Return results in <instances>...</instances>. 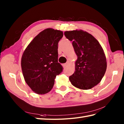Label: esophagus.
Segmentation results:
<instances>
[{
    "label": "esophagus",
    "mask_w": 124,
    "mask_h": 124,
    "mask_svg": "<svg viewBox=\"0 0 124 124\" xmlns=\"http://www.w3.org/2000/svg\"><path fill=\"white\" fill-rule=\"evenodd\" d=\"M67 63H65V64H64L63 65V68H66L67 67Z\"/></svg>",
    "instance_id": "esophagus-1"
}]
</instances>
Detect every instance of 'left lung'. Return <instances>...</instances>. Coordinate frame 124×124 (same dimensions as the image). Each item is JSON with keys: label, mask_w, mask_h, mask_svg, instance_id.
Segmentation results:
<instances>
[{"label": "left lung", "mask_w": 124, "mask_h": 124, "mask_svg": "<svg viewBox=\"0 0 124 124\" xmlns=\"http://www.w3.org/2000/svg\"><path fill=\"white\" fill-rule=\"evenodd\" d=\"M67 39L72 41L77 60L75 71L69 77L73 86L89 89L97 85L106 73L107 60L102 46L90 33L81 30L65 31Z\"/></svg>", "instance_id": "obj_1"}]
</instances>
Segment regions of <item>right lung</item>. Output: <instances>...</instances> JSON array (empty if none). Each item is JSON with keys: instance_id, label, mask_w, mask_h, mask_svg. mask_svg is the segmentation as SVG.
Wrapping results in <instances>:
<instances>
[{"instance_id": "add662e5", "label": "right lung", "mask_w": 124, "mask_h": 124, "mask_svg": "<svg viewBox=\"0 0 124 124\" xmlns=\"http://www.w3.org/2000/svg\"><path fill=\"white\" fill-rule=\"evenodd\" d=\"M63 36L60 30L45 29L28 45L22 55L21 68L24 80L38 94L51 91L55 79L62 71L58 62V43Z\"/></svg>"}]
</instances>
